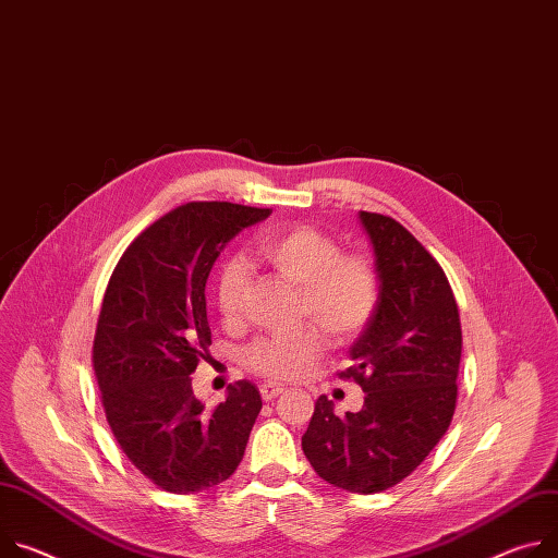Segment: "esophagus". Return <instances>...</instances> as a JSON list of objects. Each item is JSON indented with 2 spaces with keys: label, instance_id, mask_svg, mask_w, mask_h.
I'll return each mask as SVG.
<instances>
[{
  "label": "esophagus",
  "instance_id": "obj_1",
  "mask_svg": "<svg viewBox=\"0 0 558 558\" xmlns=\"http://www.w3.org/2000/svg\"><path fill=\"white\" fill-rule=\"evenodd\" d=\"M282 391H284V387H282V385H276V383H265V385H260V396H263V400H274V398H278Z\"/></svg>",
  "mask_w": 558,
  "mask_h": 558
}]
</instances>
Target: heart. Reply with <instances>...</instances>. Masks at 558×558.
Wrapping results in <instances>:
<instances>
[{
  "mask_svg": "<svg viewBox=\"0 0 558 558\" xmlns=\"http://www.w3.org/2000/svg\"><path fill=\"white\" fill-rule=\"evenodd\" d=\"M258 256L300 289L298 320L314 323L293 333L267 336L244 351V363L263 378L287 383L305 378L320 361L325 337L331 344H351L372 325L380 305V274L359 251H340L338 242L312 227L291 225L265 235ZM248 274L227 263L216 276V307L225 325L242 320Z\"/></svg>",
  "mask_w": 558,
  "mask_h": 558,
  "instance_id": "obj_1",
  "label": "heart"
}]
</instances>
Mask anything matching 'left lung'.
<instances>
[{"label": "left lung", "mask_w": 558, "mask_h": 558, "mask_svg": "<svg viewBox=\"0 0 558 558\" xmlns=\"http://www.w3.org/2000/svg\"><path fill=\"white\" fill-rule=\"evenodd\" d=\"M380 274V305L353 342L363 410L333 414L316 400L302 451L320 478L353 494H376L408 478L447 432L459 398L461 318L449 280L432 253L389 216L361 211Z\"/></svg>", "instance_id": "obj_1"}]
</instances>
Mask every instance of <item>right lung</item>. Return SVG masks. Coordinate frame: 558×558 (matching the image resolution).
<instances>
[{
  "instance_id": "1",
  "label": "right lung",
  "mask_w": 558,
  "mask_h": 558,
  "mask_svg": "<svg viewBox=\"0 0 558 558\" xmlns=\"http://www.w3.org/2000/svg\"><path fill=\"white\" fill-rule=\"evenodd\" d=\"M271 209L186 202L122 253L99 310L93 372L107 423L126 459L171 494L227 481L240 465L263 400L248 380L205 410L191 387L209 356L205 287L222 246Z\"/></svg>"
}]
</instances>
